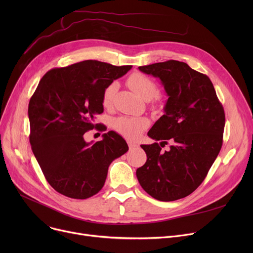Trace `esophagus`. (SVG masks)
Listing matches in <instances>:
<instances>
[{
    "instance_id": "1",
    "label": "esophagus",
    "mask_w": 253,
    "mask_h": 253,
    "mask_svg": "<svg viewBox=\"0 0 253 253\" xmlns=\"http://www.w3.org/2000/svg\"><path fill=\"white\" fill-rule=\"evenodd\" d=\"M127 142H128V147H129V149H130V150H132V149H135V148H137V147H138V144H137L136 142H134V141L128 140Z\"/></svg>"
}]
</instances>
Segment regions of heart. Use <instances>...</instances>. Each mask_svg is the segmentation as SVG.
Masks as SVG:
<instances>
[{
  "mask_svg": "<svg viewBox=\"0 0 253 253\" xmlns=\"http://www.w3.org/2000/svg\"><path fill=\"white\" fill-rule=\"evenodd\" d=\"M127 83L138 96L144 100H150L157 94V85L151 78L141 73L132 74ZM117 83H112L103 90L101 102L104 108H110L113 103L114 95L117 91ZM150 121L144 117H126L122 116L117 118L114 121V127L123 136L133 139L141 134V132L147 129Z\"/></svg>",
  "mask_w": 253,
  "mask_h": 253,
  "instance_id": "b5f03b06",
  "label": "heart"
}]
</instances>
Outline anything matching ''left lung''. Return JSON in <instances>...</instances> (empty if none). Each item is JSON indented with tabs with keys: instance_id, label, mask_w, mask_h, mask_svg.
<instances>
[{
	"instance_id": "1",
	"label": "left lung",
	"mask_w": 253,
	"mask_h": 253,
	"mask_svg": "<svg viewBox=\"0 0 253 253\" xmlns=\"http://www.w3.org/2000/svg\"><path fill=\"white\" fill-rule=\"evenodd\" d=\"M159 78L168 95L165 114L148 132L160 143L142 144L147 162L136 170L141 188L159 201L192 194L205 179L222 145L224 111L210 79L181 61L139 66ZM170 140L168 151L162 148Z\"/></svg>"
}]
</instances>
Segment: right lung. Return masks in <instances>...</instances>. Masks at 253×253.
<instances>
[{"label": "right lung", "mask_w": 253, "mask_h": 253, "mask_svg": "<svg viewBox=\"0 0 253 253\" xmlns=\"http://www.w3.org/2000/svg\"><path fill=\"white\" fill-rule=\"evenodd\" d=\"M131 65L84 60L52 69L40 81L29 103L30 142L51 187L73 199H87L103 187L110 164L128 151L115 131L88 143L85 132L96 129L103 112V90Z\"/></svg>", "instance_id": "1"}]
</instances>
